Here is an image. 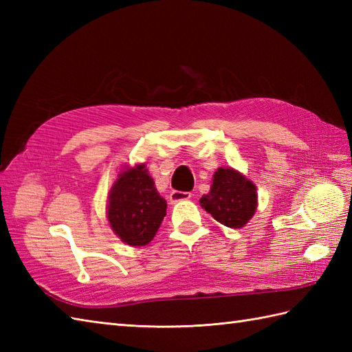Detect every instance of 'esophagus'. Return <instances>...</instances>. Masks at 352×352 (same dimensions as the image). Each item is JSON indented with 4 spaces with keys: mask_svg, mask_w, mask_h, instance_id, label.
Returning a JSON list of instances; mask_svg holds the SVG:
<instances>
[{
    "mask_svg": "<svg viewBox=\"0 0 352 352\" xmlns=\"http://www.w3.org/2000/svg\"><path fill=\"white\" fill-rule=\"evenodd\" d=\"M189 198H192V193H190V192H180V190H174V192H170V195H169V201H170V204L180 203V201L189 199Z\"/></svg>",
    "mask_w": 352,
    "mask_h": 352,
    "instance_id": "1",
    "label": "esophagus"
}]
</instances>
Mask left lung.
<instances>
[{"instance_id":"1","label":"left lung","mask_w":352,"mask_h":352,"mask_svg":"<svg viewBox=\"0 0 352 352\" xmlns=\"http://www.w3.org/2000/svg\"><path fill=\"white\" fill-rule=\"evenodd\" d=\"M199 204L222 226L242 228L257 208V188L233 168H219L213 175L210 192Z\"/></svg>"}]
</instances>
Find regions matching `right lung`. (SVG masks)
<instances>
[{
  "label": "right lung",
  "mask_w": 352,
  "mask_h": 352,
  "mask_svg": "<svg viewBox=\"0 0 352 352\" xmlns=\"http://www.w3.org/2000/svg\"><path fill=\"white\" fill-rule=\"evenodd\" d=\"M166 207V199L157 192L145 164H136L122 170L111 186L107 219L124 243L144 246L159 231Z\"/></svg>",
  "instance_id": "obj_1"
}]
</instances>
